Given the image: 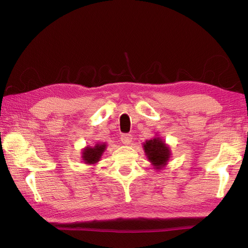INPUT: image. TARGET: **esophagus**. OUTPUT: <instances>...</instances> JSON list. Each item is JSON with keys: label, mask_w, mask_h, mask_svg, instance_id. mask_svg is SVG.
<instances>
[{"label": "esophagus", "mask_w": 248, "mask_h": 248, "mask_svg": "<svg viewBox=\"0 0 248 248\" xmlns=\"http://www.w3.org/2000/svg\"><path fill=\"white\" fill-rule=\"evenodd\" d=\"M121 141L124 145H129L131 141H132V135L131 134H124L121 135Z\"/></svg>", "instance_id": "esophagus-1"}]
</instances>
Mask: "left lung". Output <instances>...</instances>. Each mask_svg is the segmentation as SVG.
<instances>
[{
  "mask_svg": "<svg viewBox=\"0 0 248 248\" xmlns=\"http://www.w3.org/2000/svg\"><path fill=\"white\" fill-rule=\"evenodd\" d=\"M143 148L147 155V159L151 163L155 170H161L164 167L170 157V150L164 140L160 138H155L146 140Z\"/></svg>",
  "mask_w": 248,
  "mask_h": 248,
  "instance_id": "8db88e82",
  "label": "left lung"
}]
</instances>
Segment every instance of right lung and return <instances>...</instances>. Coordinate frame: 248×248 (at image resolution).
<instances>
[{
	"label": "right lung",
	"instance_id": "add662e5",
	"mask_svg": "<svg viewBox=\"0 0 248 248\" xmlns=\"http://www.w3.org/2000/svg\"><path fill=\"white\" fill-rule=\"evenodd\" d=\"M105 148H107L105 143H99L93 147L88 146L83 149L82 160L85 164H96L101 159V155H103Z\"/></svg>",
	"mask_w": 248,
	"mask_h": 248
}]
</instances>
